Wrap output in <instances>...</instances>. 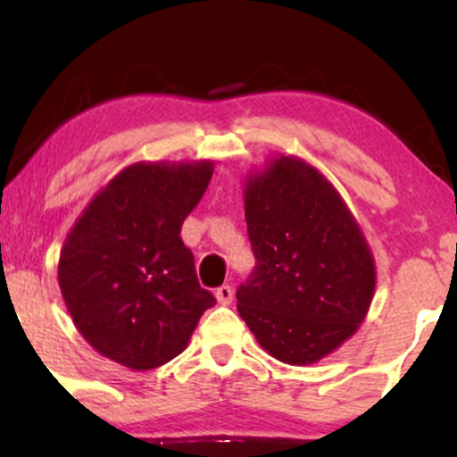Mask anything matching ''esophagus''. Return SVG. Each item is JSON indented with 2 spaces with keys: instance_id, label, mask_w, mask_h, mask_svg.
Returning <instances> with one entry per match:
<instances>
[{
  "instance_id": "34e87169",
  "label": "esophagus",
  "mask_w": 457,
  "mask_h": 457,
  "mask_svg": "<svg viewBox=\"0 0 457 457\" xmlns=\"http://www.w3.org/2000/svg\"><path fill=\"white\" fill-rule=\"evenodd\" d=\"M214 298H217L219 305H229V303H232V298H234L232 286H221V287H217V290H214Z\"/></svg>"
}]
</instances>
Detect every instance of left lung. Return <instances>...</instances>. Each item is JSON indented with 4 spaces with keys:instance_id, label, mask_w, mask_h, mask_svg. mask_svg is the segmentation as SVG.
<instances>
[{
    "instance_id": "1",
    "label": "left lung",
    "mask_w": 457,
    "mask_h": 457,
    "mask_svg": "<svg viewBox=\"0 0 457 457\" xmlns=\"http://www.w3.org/2000/svg\"><path fill=\"white\" fill-rule=\"evenodd\" d=\"M243 191L258 264L236 292L240 318L272 359L318 363L370 312V243L333 182L301 156H272L245 178Z\"/></svg>"
}]
</instances>
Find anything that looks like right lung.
<instances>
[{"mask_svg":"<svg viewBox=\"0 0 457 457\" xmlns=\"http://www.w3.org/2000/svg\"><path fill=\"white\" fill-rule=\"evenodd\" d=\"M214 161H139L90 199L57 264L62 298L81 337L104 359L144 371L188 345L214 296L199 287L185 219Z\"/></svg>","mask_w":457,"mask_h":457,"instance_id":"add662e5","label":"right lung"}]
</instances>
